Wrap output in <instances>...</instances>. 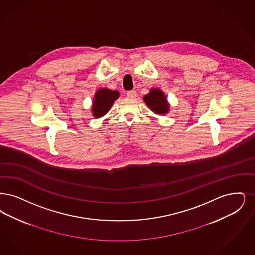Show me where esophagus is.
<instances>
[{"mask_svg":"<svg viewBox=\"0 0 255 255\" xmlns=\"http://www.w3.org/2000/svg\"><path fill=\"white\" fill-rule=\"evenodd\" d=\"M127 96L128 98H135L136 97V91L135 90H129L127 92Z\"/></svg>","mask_w":255,"mask_h":255,"instance_id":"1","label":"esophagus"}]
</instances>
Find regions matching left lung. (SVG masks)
<instances>
[{
	"label": "left lung",
	"mask_w": 255,
	"mask_h": 255,
	"mask_svg": "<svg viewBox=\"0 0 255 255\" xmlns=\"http://www.w3.org/2000/svg\"><path fill=\"white\" fill-rule=\"evenodd\" d=\"M144 100L148 108L157 114H165L168 111L166 96L160 89H151L147 95L144 96Z\"/></svg>",
	"instance_id": "left-lung-1"
}]
</instances>
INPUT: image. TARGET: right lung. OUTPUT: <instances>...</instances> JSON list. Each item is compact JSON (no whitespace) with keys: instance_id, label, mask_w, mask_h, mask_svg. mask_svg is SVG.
Here are the masks:
<instances>
[{"instance_id":"obj_1","label":"right lung","mask_w":255,"mask_h":255,"mask_svg":"<svg viewBox=\"0 0 255 255\" xmlns=\"http://www.w3.org/2000/svg\"><path fill=\"white\" fill-rule=\"evenodd\" d=\"M119 97V92L110 89H100L96 94L93 102V115L95 117H102L111 110L114 101Z\"/></svg>"}]
</instances>
